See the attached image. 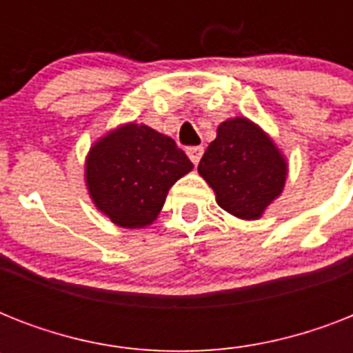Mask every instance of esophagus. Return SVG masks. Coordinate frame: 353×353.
<instances>
[{"label":"esophagus","instance_id":"obj_1","mask_svg":"<svg viewBox=\"0 0 353 353\" xmlns=\"http://www.w3.org/2000/svg\"><path fill=\"white\" fill-rule=\"evenodd\" d=\"M187 154L194 165H198L199 159H201V155H203V146H192V148L187 150Z\"/></svg>","mask_w":353,"mask_h":353}]
</instances>
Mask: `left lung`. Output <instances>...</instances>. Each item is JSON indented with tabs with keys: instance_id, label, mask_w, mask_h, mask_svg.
Listing matches in <instances>:
<instances>
[{
	"instance_id": "1",
	"label": "left lung",
	"mask_w": 353,
	"mask_h": 353,
	"mask_svg": "<svg viewBox=\"0 0 353 353\" xmlns=\"http://www.w3.org/2000/svg\"><path fill=\"white\" fill-rule=\"evenodd\" d=\"M288 159L273 137L247 117L223 121L198 172L216 203L238 220H258L285 187Z\"/></svg>"
}]
</instances>
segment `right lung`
<instances>
[{"label":"right lung","instance_id":"add662e5","mask_svg":"<svg viewBox=\"0 0 353 353\" xmlns=\"http://www.w3.org/2000/svg\"><path fill=\"white\" fill-rule=\"evenodd\" d=\"M192 168L174 139L124 122L91 144L84 181L99 212L124 229H144L157 220L172 185Z\"/></svg>","mask_w":353,"mask_h":353}]
</instances>
